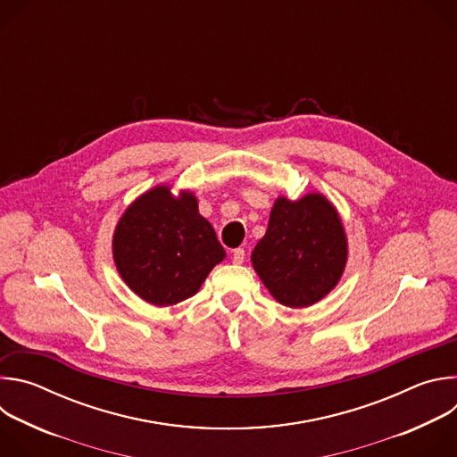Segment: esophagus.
<instances>
[{
  "label": "esophagus",
  "instance_id": "esophagus-1",
  "mask_svg": "<svg viewBox=\"0 0 457 457\" xmlns=\"http://www.w3.org/2000/svg\"><path fill=\"white\" fill-rule=\"evenodd\" d=\"M244 258H245V253H244V249H233V253H231V262L233 264H237V266H240L242 262H244Z\"/></svg>",
  "mask_w": 457,
  "mask_h": 457
}]
</instances>
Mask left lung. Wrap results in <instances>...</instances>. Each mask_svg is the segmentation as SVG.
<instances>
[{"instance_id": "obj_1", "label": "left lung", "mask_w": 457, "mask_h": 457, "mask_svg": "<svg viewBox=\"0 0 457 457\" xmlns=\"http://www.w3.org/2000/svg\"><path fill=\"white\" fill-rule=\"evenodd\" d=\"M349 254L345 228L335 204L321 193L275 201L266 235L251 264L271 296L293 309L314 305L340 282Z\"/></svg>"}]
</instances>
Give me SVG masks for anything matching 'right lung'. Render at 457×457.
Returning a JSON list of instances; mask_svg holds the SVG:
<instances>
[{
    "label": "right lung",
    "instance_id": "1",
    "mask_svg": "<svg viewBox=\"0 0 457 457\" xmlns=\"http://www.w3.org/2000/svg\"><path fill=\"white\" fill-rule=\"evenodd\" d=\"M112 253L124 284L157 307L193 296L226 258L213 226L199 213L195 193L173 195L168 184L145 191L124 210Z\"/></svg>",
    "mask_w": 457,
    "mask_h": 457
}]
</instances>
